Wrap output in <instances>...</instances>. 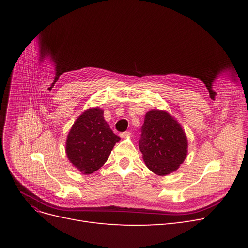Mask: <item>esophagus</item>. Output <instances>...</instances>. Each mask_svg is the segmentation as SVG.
I'll use <instances>...</instances> for the list:
<instances>
[{
	"instance_id": "1",
	"label": "esophagus",
	"mask_w": 248,
	"mask_h": 248,
	"mask_svg": "<svg viewBox=\"0 0 248 248\" xmlns=\"http://www.w3.org/2000/svg\"><path fill=\"white\" fill-rule=\"evenodd\" d=\"M130 132L129 131H125V132H122L121 134H120V137L121 138H123V139H126V138H128V137H130Z\"/></svg>"
}]
</instances>
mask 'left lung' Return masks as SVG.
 Here are the masks:
<instances>
[{
	"mask_svg": "<svg viewBox=\"0 0 248 248\" xmlns=\"http://www.w3.org/2000/svg\"><path fill=\"white\" fill-rule=\"evenodd\" d=\"M147 168L167 176L179 169L187 156V138L181 125L168 111L152 109L145 116L139 141Z\"/></svg>",
	"mask_w": 248,
	"mask_h": 248,
	"instance_id": "1",
	"label": "left lung"
}]
</instances>
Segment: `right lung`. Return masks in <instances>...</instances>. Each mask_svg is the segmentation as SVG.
<instances>
[{"label":"right lung","instance_id":"1","mask_svg":"<svg viewBox=\"0 0 248 248\" xmlns=\"http://www.w3.org/2000/svg\"><path fill=\"white\" fill-rule=\"evenodd\" d=\"M120 138L112 132L99 108H89L76 120L66 140V154L85 175L99 170Z\"/></svg>","mask_w":248,"mask_h":248}]
</instances>
